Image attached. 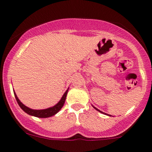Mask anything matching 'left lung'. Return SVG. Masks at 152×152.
<instances>
[{"mask_svg":"<svg viewBox=\"0 0 152 152\" xmlns=\"http://www.w3.org/2000/svg\"><path fill=\"white\" fill-rule=\"evenodd\" d=\"M93 107H94V106H93ZM94 109H95V110H97V111H99V112L102 113H103V112H101V111H100V110H98V109H96V107H94ZM105 114H106V113H105Z\"/></svg>","mask_w":152,"mask_h":152,"instance_id":"8db88e82","label":"left lung"}]
</instances>
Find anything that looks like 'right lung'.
<instances>
[{
	"instance_id": "1",
	"label": "right lung",
	"mask_w": 152,
	"mask_h": 152,
	"mask_svg": "<svg viewBox=\"0 0 152 152\" xmlns=\"http://www.w3.org/2000/svg\"><path fill=\"white\" fill-rule=\"evenodd\" d=\"M68 91V89L65 91V93H64V95L62 96V97H61V99L60 100V101L58 102L56 105H55L54 107H49V108L48 109H45V110H33V109H30L29 108V107H26V106L24 105V104H23V103L20 101V100L18 99V97H17V94H16L14 91H13V93H14V96H15L17 103H18L19 106L20 107V108L22 109L24 112L26 113L29 114V115H31V116H36V117L47 118L54 116L55 114L57 113L62 108V107L64 104V102H65V99H66Z\"/></svg>"
}]
</instances>
